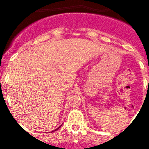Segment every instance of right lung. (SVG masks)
<instances>
[{"label":"right lung","instance_id":"add662e5","mask_svg":"<svg viewBox=\"0 0 149 149\" xmlns=\"http://www.w3.org/2000/svg\"><path fill=\"white\" fill-rule=\"evenodd\" d=\"M60 127H61V125H60V127H57V128H56V130H55V131H56V130H58V129H59V128H60ZM52 132H53V131H52Z\"/></svg>","mask_w":149,"mask_h":149}]
</instances>
